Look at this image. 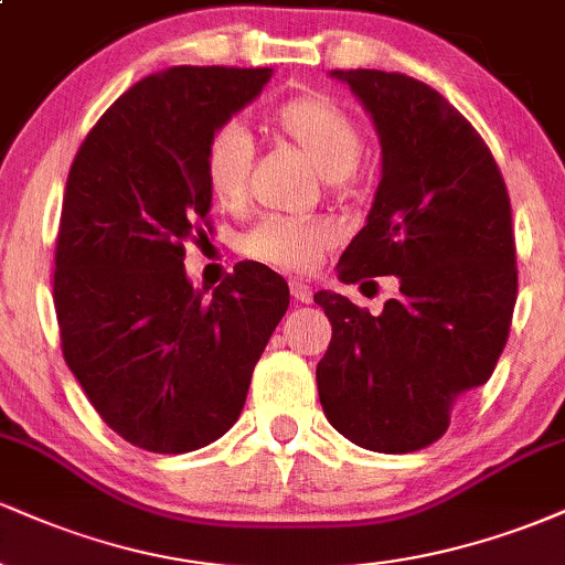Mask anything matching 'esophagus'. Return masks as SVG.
Returning a JSON list of instances; mask_svg holds the SVG:
<instances>
[{
	"label": "esophagus",
	"mask_w": 565,
	"mask_h": 565,
	"mask_svg": "<svg viewBox=\"0 0 565 565\" xmlns=\"http://www.w3.org/2000/svg\"><path fill=\"white\" fill-rule=\"evenodd\" d=\"M289 291L297 302H305V305L313 302V289H310L305 281H297V278L295 281H289Z\"/></svg>",
	"instance_id": "1"
}]
</instances>
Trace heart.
<instances>
[{
	"label": "heart",
	"instance_id": "b5f03b06",
	"mask_svg": "<svg viewBox=\"0 0 565 565\" xmlns=\"http://www.w3.org/2000/svg\"><path fill=\"white\" fill-rule=\"evenodd\" d=\"M270 127L297 146L327 180H345L364 157V132L340 103L323 95H300L270 114ZM252 142L238 125H223L210 135L201 172L210 196L223 206H238L246 196ZM337 233L323 220L265 217L242 238L249 260L281 274H310L332 249Z\"/></svg>",
	"mask_w": 565,
	"mask_h": 565
}]
</instances>
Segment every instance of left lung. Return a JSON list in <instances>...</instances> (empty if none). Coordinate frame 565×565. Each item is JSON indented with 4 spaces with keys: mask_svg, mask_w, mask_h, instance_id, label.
Returning a JSON list of instances; mask_svg holds the SVG:
<instances>
[{
    "mask_svg": "<svg viewBox=\"0 0 565 565\" xmlns=\"http://www.w3.org/2000/svg\"><path fill=\"white\" fill-rule=\"evenodd\" d=\"M332 76L364 103L382 146L374 204L337 276H398L401 295L380 316L334 291L313 297L332 321L319 398L353 444L417 451L444 436L508 342L518 297L510 196L476 127L425 82L374 68Z\"/></svg>",
    "mask_w": 565,
    "mask_h": 565,
    "instance_id": "left-lung-1",
    "label": "left lung"
}]
</instances>
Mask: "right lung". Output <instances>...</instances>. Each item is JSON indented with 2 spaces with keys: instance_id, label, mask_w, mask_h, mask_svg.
Returning a JSON list of instances; mask_svg holds the SVG:
<instances>
[{
  "instance_id": "obj_1",
  "label": "right lung",
  "mask_w": 565,
  "mask_h": 565,
  "mask_svg": "<svg viewBox=\"0 0 565 565\" xmlns=\"http://www.w3.org/2000/svg\"><path fill=\"white\" fill-rule=\"evenodd\" d=\"M274 68L172 66L129 87L76 151L55 244L63 359L103 423L132 446L185 454L242 414L289 287L238 263L206 297L185 242L210 228L201 157Z\"/></svg>"
}]
</instances>
